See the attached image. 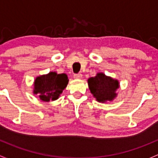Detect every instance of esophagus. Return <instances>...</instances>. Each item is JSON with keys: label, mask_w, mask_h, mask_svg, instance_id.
I'll return each mask as SVG.
<instances>
[{"label": "esophagus", "mask_w": 158, "mask_h": 158, "mask_svg": "<svg viewBox=\"0 0 158 158\" xmlns=\"http://www.w3.org/2000/svg\"><path fill=\"white\" fill-rule=\"evenodd\" d=\"M74 78H75V79L82 78V74H74Z\"/></svg>", "instance_id": "34e87169"}]
</instances>
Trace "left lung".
<instances>
[{"label": "left lung", "mask_w": 158, "mask_h": 158, "mask_svg": "<svg viewBox=\"0 0 158 158\" xmlns=\"http://www.w3.org/2000/svg\"><path fill=\"white\" fill-rule=\"evenodd\" d=\"M88 85L91 94L96 97L97 101L104 102L113 100L116 94L115 90L118 88V82L103 73H98L94 77L88 79Z\"/></svg>", "instance_id": "left-lung-1"}]
</instances>
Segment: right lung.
Returning a JSON list of instances; mask_svg holds the SVG:
<instances>
[{"label":"right lung","instance_id":"obj_1","mask_svg":"<svg viewBox=\"0 0 158 158\" xmlns=\"http://www.w3.org/2000/svg\"><path fill=\"white\" fill-rule=\"evenodd\" d=\"M67 74L50 72L46 75L38 77L34 83V94H40L43 101L55 100L58 98L68 85Z\"/></svg>","mask_w":158,"mask_h":158}]
</instances>
